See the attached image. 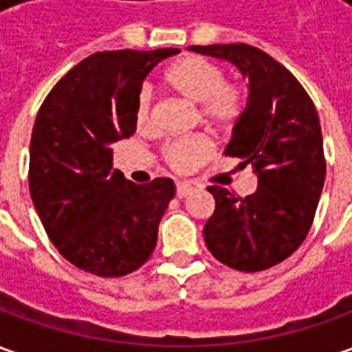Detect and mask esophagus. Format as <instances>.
I'll return each instance as SVG.
<instances>
[{"label": "esophagus", "instance_id": "34e87169", "mask_svg": "<svg viewBox=\"0 0 352 352\" xmlns=\"http://www.w3.org/2000/svg\"><path fill=\"white\" fill-rule=\"evenodd\" d=\"M192 190H194V188H192L190 184H177V198H186L188 194H192Z\"/></svg>", "mask_w": 352, "mask_h": 352}]
</instances>
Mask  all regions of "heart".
Wrapping results in <instances>:
<instances>
[{"label": "heart", "mask_w": 352, "mask_h": 352, "mask_svg": "<svg viewBox=\"0 0 352 352\" xmlns=\"http://www.w3.org/2000/svg\"><path fill=\"white\" fill-rule=\"evenodd\" d=\"M166 87L177 98L196 107V116L209 128H226L236 120L241 109V96L234 85H228L219 65L198 56L179 60L164 75ZM151 92L143 88L135 103V122L139 128L151 118ZM213 153L211 141L204 135L184 138L168 143L162 158L177 173H190L204 166Z\"/></svg>", "instance_id": "b5f03b06"}]
</instances>
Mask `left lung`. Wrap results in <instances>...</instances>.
<instances>
[{"mask_svg":"<svg viewBox=\"0 0 352 352\" xmlns=\"http://www.w3.org/2000/svg\"><path fill=\"white\" fill-rule=\"evenodd\" d=\"M188 50L236 65L247 80V105L224 154L239 158L241 168L251 164L258 186L247 198L207 186L214 211L204 237L222 264L262 272L288 258L313 224L326 177L317 109L294 75L256 47L234 43Z\"/></svg>","mask_w":352,"mask_h":352,"instance_id":"obj_1","label":"left lung"}]
</instances>
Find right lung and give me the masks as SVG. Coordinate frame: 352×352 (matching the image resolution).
I'll return each instance as SVG.
<instances>
[{"label": "right lung", "mask_w": 352, "mask_h": 352, "mask_svg": "<svg viewBox=\"0 0 352 352\" xmlns=\"http://www.w3.org/2000/svg\"><path fill=\"white\" fill-rule=\"evenodd\" d=\"M179 52H96L39 109L30 143V194L50 241L79 270L120 277L153 254L175 184H135L111 171V146L133 135L146 75Z\"/></svg>", "instance_id": "1"}]
</instances>
